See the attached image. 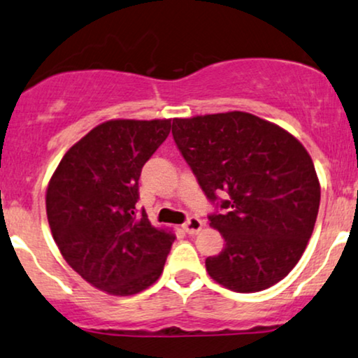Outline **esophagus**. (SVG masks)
I'll list each match as a JSON object with an SVG mask.
<instances>
[{
	"label": "esophagus",
	"mask_w": 358,
	"mask_h": 358,
	"mask_svg": "<svg viewBox=\"0 0 358 358\" xmlns=\"http://www.w3.org/2000/svg\"><path fill=\"white\" fill-rule=\"evenodd\" d=\"M202 229V220L197 219V217H190L187 222L182 224V230L187 231L189 235H196Z\"/></svg>",
	"instance_id": "obj_1"
}]
</instances>
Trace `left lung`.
<instances>
[{
    "instance_id": "8db88e82",
    "label": "left lung",
    "mask_w": 358,
    "mask_h": 358,
    "mask_svg": "<svg viewBox=\"0 0 358 358\" xmlns=\"http://www.w3.org/2000/svg\"><path fill=\"white\" fill-rule=\"evenodd\" d=\"M173 136L208 201L224 250L206 259L213 281L257 292L287 276L313 235L321 185L306 148L245 111L174 118Z\"/></svg>"
}]
</instances>
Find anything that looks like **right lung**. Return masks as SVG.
<instances>
[{
	"label": "right lung",
	"mask_w": 358,
	"mask_h": 358,
	"mask_svg": "<svg viewBox=\"0 0 358 358\" xmlns=\"http://www.w3.org/2000/svg\"><path fill=\"white\" fill-rule=\"evenodd\" d=\"M171 131V120H110L88 131L49 180L45 210L66 262L96 289L131 296L157 281L173 231L136 213L143 166Z\"/></svg>",
	"instance_id": "obj_1"
}]
</instances>
